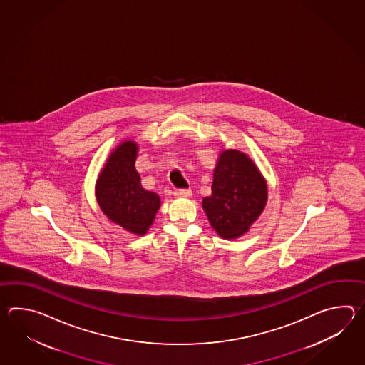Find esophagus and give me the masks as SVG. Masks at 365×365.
Wrapping results in <instances>:
<instances>
[{
	"label": "esophagus",
	"instance_id": "obj_1",
	"mask_svg": "<svg viewBox=\"0 0 365 365\" xmlns=\"http://www.w3.org/2000/svg\"><path fill=\"white\" fill-rule=\"evenodd\" d=\"M175 197H178V198H187V197H190L192 195V190L190 189H176L175 192Z\"/></svg>",
	"mask_w": 365,
	"mask_h": 365
}]
</instances>
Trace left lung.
<instances>
[{
	"mask_svg": "<svg viewBox=\"0 0 365 365\" xmlns=\"http://www.w3.org/2000/svg\"><path fill=\"white\" fill-rule=\"evenodd\" d=\"M267 185L256 164L237 150H225L214 170L211 195L202 200L210 225L223 239L248 232L264 211Z\"/></svg>",
	"mask_w": 365,
	"mask_h": 365,
	"instance_id": "obj_1",
	"label": "left lung"
}]
</instances>
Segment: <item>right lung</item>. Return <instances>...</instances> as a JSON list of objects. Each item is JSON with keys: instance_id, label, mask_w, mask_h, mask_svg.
I'll list each match as a JSON object with an SVG mask.
<instances>
[{"instance_id": "add662e5", "label": "right lung", "mask_w": 365, "mask_h": 365, "mask_svg": "<svg viewBox=\"0 0 365 365\" xmlns=\"http://www.w3.org/2000/svg\"><path fill=\"white\" fill-rule=\"evenodd\" d=\"M138 146L125 140L109 155L96 181V200L113 223L135 235H145L160 207V198L140 185L134 164Z\"/></svg>"}]
</instances>
